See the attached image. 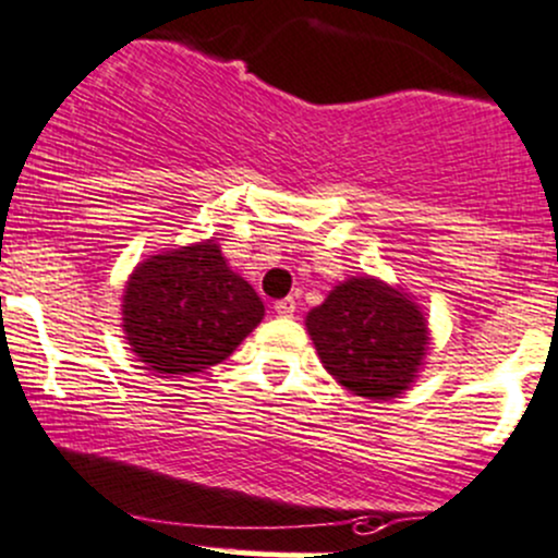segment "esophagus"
Instances as JSON below:
<instances>
[{
    "mask_svg": "<svg viewBox=\"0 0 558 558\" xmlns=\"http://www.w3.org/2000/svg\"><path fill=\"white\" fill-rule=\"evenodd\" d=\"M295 308H298V303H295V298H281V301H277L274 303V312L279 314V317H292V314H295Z\"/></svg>",
    "mask_w": 558,
    "mask_h": 558,
    "instance_id": "1",
    "label": "esophagus"
}]
</instances>
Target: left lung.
<instances>
[{
  "label": "left lung",
  "instance_id": "left-lung-1",
  "mask_svg": "<svg viewBox=\"0 0 558 558\" xmlns=\"http://www.w3.org/2000/svg\"><path fill=\"white\" fill-rule=\"evenodd\" d=\"M325 371L349 392L367 400L403 395L424 365L427 319L400 287L352 277L306 317Z\"/></svg>",
  "mask_w": 558,
  "mask_h": 558
}]
</instances>
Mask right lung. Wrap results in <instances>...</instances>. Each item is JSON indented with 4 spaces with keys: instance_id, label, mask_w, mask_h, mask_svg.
<instances>
[{
    "instance_id": "add662e5",
    "label": "right lung",
    "mask_w": 558,
    "mask_h": 558,
    "mask_svg": "<svg viewBox=\"0 0 558 558\" xmlns=\"http://www.w3.org/2000/svg\"><path fill=\"white\" fill-rule=\"evenodd\" d=\"M263 301L231 271L215 239L150 255L123 292V330L147 371L201 373L260 325Z\"/></svg>"
}]
</instances>
